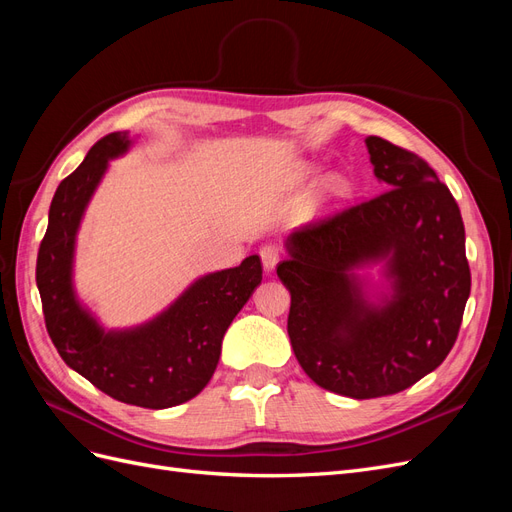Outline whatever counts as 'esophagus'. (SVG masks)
I'll use <instances>...</instances> for the list:
<instances>
[{
	"label": "esophagus",
	"mask_w": 512,
	"mask_h": 512,
	"mask_svg": "<svg viewBox=\"0 0 512 512\" xmlns=\"http://www.w3.org/2000/svg\"><path fill=\"white\" fill-rule=\"evenodd\" d=\"M282 258V250L277 245H262L260 247V260H262V267L265 271H273L277 267V262Z\"/></svg>",
	"instance_id": "esophagus-1"
}]
</instances>
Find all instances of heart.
<instances>
[{
    "instance_id": "obj_1",
    "label": "heart",
    "mask_w": 512,
    "mask_h": 512,
    "mask_svg": "<svg viewBox=\"0 0 512 512\" xmlns=\"http://www.w3.org/2000/svg\"><path fill=\"white\" fill-rule=\"evenodd\" d=\"M324 190H327V194L333 198V200H344L350 196L352 192V185L346 177L342 175H333L327 179V183H324Z\"/></svg>"
}]
</instances>
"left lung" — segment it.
I'll return each instance as SVG.
<instances>
[{"label": "left lung", "instance_id": "1", "mask_svg": "<svg viewBox=\"0 0 512 512\" xmlns=\"http://www.w3.org/2000/svg\"><path fill=\"white\" fill-rule=\"evenodd\" d=\"M365 145L380 196L286 239L288 335L305 374L352 399L408 389L451 352L470 297L466 230L453 194L416 153ZM380 264L376 287L358 271Z\"/></svg>", "mask_w": 512, "mask_h": 512}]
</instances>
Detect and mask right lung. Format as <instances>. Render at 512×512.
Instances as JSON below:
<instances>
[{
  "mask_svg": "<svg viewBox=\"0 0 512 512\" xmlns=\"http://www.w3.org/2000/svg\"><path fill=\"white\" fill-rule=\"evenodd\" d=\"M113 132L59 183L40 243L36 284L46 331L61 359L106 395L130 406L173 408L196 397L220 361L230 322L262 282L260 258L198 277L164 312L130 329H104L74 288L76 235L108 162L132 147Z\"/></svg>",
  "mask_w": 512,
  "mask_h": 512,
  "instance_id": "right-lung-1",
  "label": "right lung"
}]
</instances>
